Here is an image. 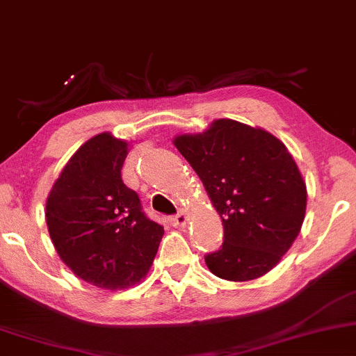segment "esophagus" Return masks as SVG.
I'll use <instances>...</instances> for the list:
<instances>
[{"mask_svg":"<svg viewBox=\"0 0 356 356\" xmlns=\"http://www.w3.org/2000/svg\"><path fill=\"white\" fill-rule=\"evenodd\" d=\"M187 220H189V217H187L184 212H179L177 216L170 217V222H172L174 227H184L187 224Z\"/></svg>","mask_w":356,"mask_h":356,"instance_id":"1","label":"esophagus"}]
</instances>
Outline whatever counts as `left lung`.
<instances>
[{"instance_id":"obj_1","label":"left lung","mask_w":356,"mask_h":356,"mask_svg":"<svg viewBox=\"0 0 356 356\" xmlns=\"http://www.w3.org/2000/svg\"><path fill=\"white\" fill-rule=\"evenodd\" d=\"M224 225V243L205 255L213 275L248 282L270 272L300 234L307 186L285 144L232 119L174 137Z\"/></svg>"}]
</instances>
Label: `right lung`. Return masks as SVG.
<instances>
[{
	"label": "right lung",
	"mask_w": 356,
	"mask_h": 356,
	"mask_svg": "<svg viewBox=\"0 0 356 356\" xmlns=\"http://www.w3.org/2000/svg\"><path fill=\"white\" fill-rule=\"evenodd\" d=\"M129 144L111 132L72 154L46 200V224L61 260L79 278L122 290L147 275L164 227L149 219L122 182Z\"/></svg>",
	"instance_id": "right-lung-1"
}]
</instances>
